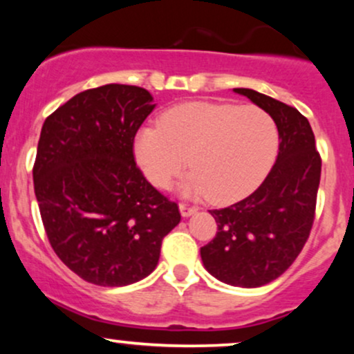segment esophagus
<instances>
[{
  "label": "esophagus",
  "instance_id": "34e87169",
  "mask_svg": "<svg viewBox=\"0 0 354 354\" xmlns=\"http://www.w3.org/2000/svg\"><path fill=\"white\" fill-rule=\"evenodd\" d=\"M180 211H181V216L188 218V216H191V214L196 213L198 209L194 208V206H189V205H186V203H181V205H180Z\"/></svg>",
  "mask_w": 354,
  "mask_h": 354
}]
</instances>
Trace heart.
Returning a JSON list of instances; mask_svg holds the SVG:
<instances>
[{"label": "heart", "instance_id": "heart-1", "mask_svg": "<svg viewBox=\"0 0 354 354\" xmlns=\"http://www.w3.org/2000/svg\"><path fill=\"white\" fill-rule=\"evenodd\" d=\"M279 146L274 120L256 106L186 103L166 111L160 126L138 131L135 158L145 176L168 188L188 158V194L228 205L258 188L273 168Z\"/></svg>", "mask_w": 354, "mask_h": 354}]
</instances>
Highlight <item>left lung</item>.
<instances>
[{"mask_svg": "<svg viewBox=\"0 0 354 354\" xmlns=\"http://www.w3.org/2000/svg\"><path fill=\"white\" fill-rule=\"evenodd\" d=\"M274 120L279 133L276 163L259 188L228 208L211 209L216 236L201 248L208 273L226 284L258 288L288 270L315 221L321 156L310 121L298 109L261 95L234 88Z\"/></svg>", "mask_w": 354, "mask_h": 354, "instance_id": "obj_1", "label": "left lung"}]
</instances>
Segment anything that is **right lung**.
Returning <instances> with one entry per match:
<instances>
[{
	"mask_svg": "<svg viewBox=\"0 0 354 354\" xmlns=\"http://www.w3.org/2000/svg\"><path fill=\"white\" fill-rule=\"evenodd\" d=\"M153 108L145 88L104 84L73 96L41 128L33 181L44 231L61 261L88 283L146 278L181 219L135 161V136Z\"/></svg>",
	"mask_w": 354,
	"mask_h": 354,
	"instance_id": "add662e5",
	"label": "right lung"
}]
</instances>
